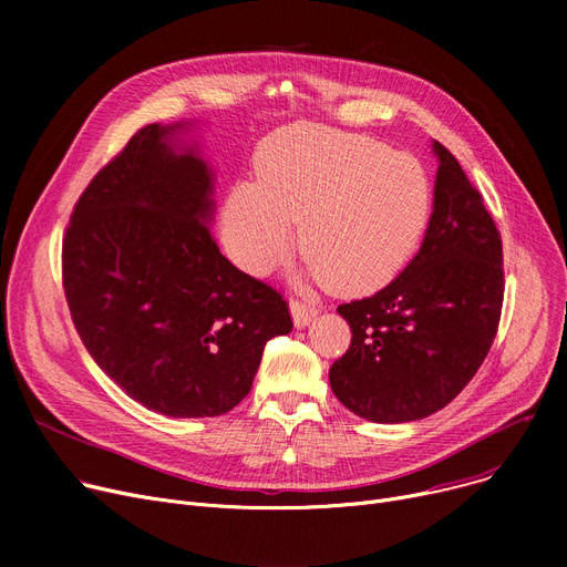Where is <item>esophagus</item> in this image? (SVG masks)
<instances>
[{"label":"esophagus","instance_id":"34e87169","mask_svg":"<svg viewBox=\"0 0 567 567\" xmlns=\"http://www.w3.org/2000/svg\"><path fill=\"white\" fill-rule=\"evenodd\" d=\"M289 310H291L296 329H303V326H308L319 315V310L312 303H306V301H299V299L289 301Z\"/></svg>","mask_w":567,"mask_h":567}]
</instances>
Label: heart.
I'll return each mask as SVG.
<instances>
[{"mask_svg":"<svg viewBox=\"0 0 567 567\" xmlns=\"http://www.w3.org/2000/svg\"><path fill=\"white\" fill-rule=\"evenodd\" d=\"M255 174L257 184H236L223 208L225 246L255 276L287 257L299 223L312 278L368 291L400 271L430 223L425 167L365 135L280 128L259 144Z\"/></svg>","mask_w":567,"mask_h":567,"instance_id":"1","label":"heart"}]
</instances>
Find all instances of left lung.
<instances>
[{
	"mask_svg": "<svg viewBox=\"0 0 567 567\" xmlns=\"http://www.w3.org/2000/svg\"><path fill=\"white\" fill-rule=\"evenodd\" d=\"M423 246L381 291L338 308L351 344L329 370L336 398L372 423L421 421L483 365L503 308L501 234L441 142Z\"/></svg>",
	"mask_w": 567,
	"mask_h": 567,
	"instance_id": "left-lung-1",
	"label": "left lung"
}]
</instances>
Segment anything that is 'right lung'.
I'll return each mask as SVG.
<instances>
[{"label": "right lung", "instance_id": "add662e5", "mask_svg": "<svg viewBox=\"0 0 567 567\" xmlns=\"http://www.w3.org/2000/svg\"><path fill=\"white\" fill-rule=\"evenodd\" d=\"M176 126L140 128L73 206L62 280L75 331L128 398L208 419L248 393L266 342L291 331L282 293L238 271L208 227L212 169Z\"/></svg>", "mask_w": 567, "mask_h": 567}]
</instances>
